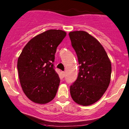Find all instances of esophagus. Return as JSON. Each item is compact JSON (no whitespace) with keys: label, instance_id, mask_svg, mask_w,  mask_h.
<instances>
[{"label":"esophagus","instance_id":"1","mask_svg":"<svg viewBox=\"0 0 129 129\" xmlns=\"http://www.w3.org/2000/svg\"><path fill=\"white\" fill-rule=\"evenodd\" d=\"M62 74L63 77L66 76V72H62Z\"/></svg>","mask_w":129,"mask_h":129}]
</instances>
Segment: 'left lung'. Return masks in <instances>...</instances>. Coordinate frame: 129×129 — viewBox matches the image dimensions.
Returning a JSON list of instances; mask_svg holds the SVG:
<instances>
[{
  "label": "left lung",
  "instance_id": "8db88e82",
  "mask_svg": "<svg viewBox=\"0 0 129 129\" xmlns=\"http://www.w3.org/2000/svg\"><path fill=\"white\" fill-rule=\"evenodd\" d=\"M69 36L80 64L78 78L70 86L71 96L78 104L90 106L100 100L109 87L110 60L101 43L88 33L75 31Z\"/></svg>",
  "mask_w": 129,
  "mask_h": 129
}]
</instances>
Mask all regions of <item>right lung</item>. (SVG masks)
<instances>
[{"label":"right lung","instance_id":"1","mask_svg":"<svg viewBox=\"0 0 129 129\" xmlns=\"http://www.w3.org/2000/svg\"><path fill=\"white\" fill-rule=\"evenodd\" d=\"M67 33L49 29L37 35L22 50L17 60L19 80L23 93L35 103L44 104L55 97L60 83L53 62L57 46Z\"/></svg>","mask_w":129,"mask_h":129}]
</instances>
